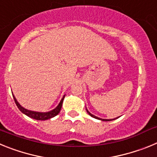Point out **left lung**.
Wrapping results in <instances>:
<instances>
[{"label": "left lung", "instance_id": "left-lung-1", "mask_svg": "<svg viewBox=\"0 0 157 157\" xmlns=\"http://www.w3.org/2000/svg\"><path fill=\"white\" fill-rule=\"evenodd\" d=\"M86 112H87V113H88V114L90 115V116H92V117L95 118V119H98V120H102V121H112V120H116V119H117V118H115V119H112V120H107V119H101V118H99V117H98V116H94V115H93V114H91L90 112L88 110H87V109H86ZM119 117H120V116H119ZM119 117H118V118H119Z\"/></svg>", "mask_w": 157, "mask_h": 157}]
</instances>
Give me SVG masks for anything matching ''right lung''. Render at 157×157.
<instances>
[{
	"instance_id": "1",
	"label": "right lung",
	"mask_w": 157,
	"mask_h": 157,
	"mask_svg": "<svg viewBox=\"0 0 157 157\" xmlns=\"http://www.w3.org/2000/svg\"><path fill=\"white\" fill-rule=\"evenodd\" d=\"M12 96H13L14 101H15V102H16V105H17L18 109L21 111V112H23V114H25L26 116H29V117L37 120H48V119H51V118L54 117V116H56V115L59 114V112H60V109H61L62 108V104H63V99H64V97H65V95H63L61 101H59V105H58L54 109H52V110L47 112H34V111L28 110V109L23 108V107L21 106L20 104L18 102L16 98H15V96H14L13 94H12Z\"/></svg>"
}]
</instances>
